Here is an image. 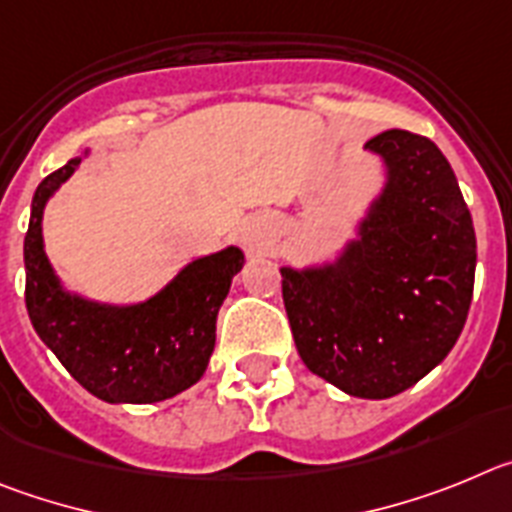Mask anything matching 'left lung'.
I'll return each mask as SVG.
<instances>
[{
    "instance_id": "1",
    "label": "left lung",
    "mask_w": 512,
    "mask_h": 512,
    "mask_svg": "<svg viewBox=\"0 0 512 512\" xmlns=\"http://www.w3.org/2000/svg\"><path fill=\"white\" fill-rule=\"evenodd\" d=\"M385 186L334 262L280 267L303 365L354 398L403 393L444 362L467 321L477 239L449 160L428 137L388 130Z\"/></svg>"
}]
</instances>
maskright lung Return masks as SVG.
Listing matches in <instances>:
<instances>
[{"mask_svg": "<svg viewBox=\"0 0 512 512\" xmlns=\"http://www.w3.org/2000/svg\"><path fill=\"white\" fill-rule=\"evenodd\" d=\"M84 158L50 173L32 196L25 234V303L45 347L91 395L107 403H158L199 382L216 342V316L239 247L188 262L153 298L130 306L89 301L63 288L43 245V211Z\"/></svg>", "mask_w": 512, "mask_h": 512, "instance_id": "add662e5", "label": "right lung"}]
</instances>
